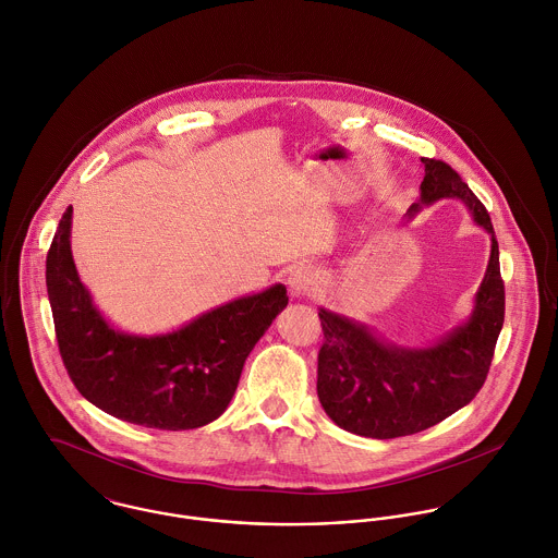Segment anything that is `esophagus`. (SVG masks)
I'll use <instances>...</instances> for the list:
<instances>
[{
    "mask_svg": "<svg viewBox=\"0 0 558 558\" xmlns=\"http://www.w3.org/2000/svg\"><path fill=\"white\" fill-rule=\"evenodd\" d=\"M287 282L293 298H306L315 287V269L311 265H300L289 274Z\"/></svg>",
    "mask_w": 558,
    "mask_h": 558,
    "instance_id": "1",
    "label": "esophagus"
}]
</instances>
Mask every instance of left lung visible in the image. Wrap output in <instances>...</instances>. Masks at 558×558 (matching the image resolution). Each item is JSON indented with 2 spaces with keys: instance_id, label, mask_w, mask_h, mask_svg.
Instances as JSON below:
<instances>
[{
  "instance_id": "left-lung-1",
  "label": "left lung",
  "mask_w": 558,
  "mask_h": 558,
  "mask_svg": "<svg viewBox=\"0 0 558 558\" xmlns=\"http://www.w3.org/2000/svg\"><path fill=\"white\" fill-rule=\"evenodd\" d=\"M421 161V201L408 216H416L421 205L459 198L492 234V254L470 319L423 349L397 347L362 324L319 311V401L340 429L375 440L425 432L468 405L485 384L505 322V282L487 209L448 163L429 157Z\"/></svg>"
}]
</instances>
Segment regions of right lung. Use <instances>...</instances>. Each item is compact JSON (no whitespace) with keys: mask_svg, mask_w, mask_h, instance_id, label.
<instances>
[{"mask_svg":"<svg viewBox=\"0 0 558 558\" xmlns=\"http://www.w3.org/2000/svg\"><path fill=\"white\" fill-rule=\"evenodd\" d=\"M69 207L47 252V293L62 362L93 405L148 429L209 425L228 408L245 357L289 304L287 289L232 300L159 336L113 330L93 304L71 254Z\"/></svg>","mask_w":558,"mask_h":558,"instance_id":"obj_1","label":"right lung"}]
</instances>
